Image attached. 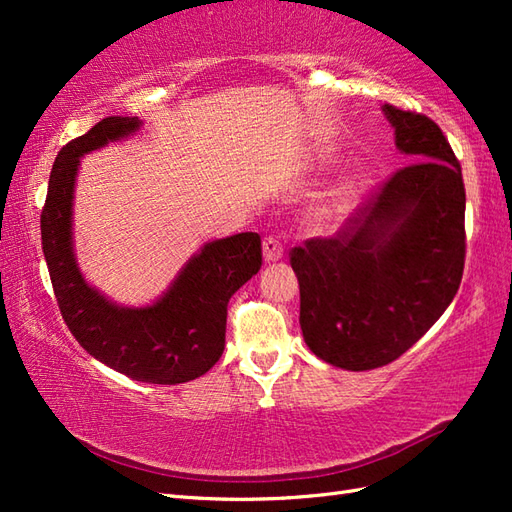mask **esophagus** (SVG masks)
I'll return each mask as SVG.
<instances>
[{
  "label": "esophagus",
  "mask_w": 512,
  "mask_h": 512,
  "mask_svg": "<svg viewBox=\"0 0 512 512\" xmlns=\"http://www.w3.org/2000/svg\"><path fill=\"white\" fill-rule=\"evenodd\" d=\"M262 250H264V262H266V264L279 262V259L284 257V246H281L279 239H277V237H273V235L264 239Z\"/></svg>",
  "instance_id": "34e87169"
}]
</instances>
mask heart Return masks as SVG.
Instances as JSON below:
<instances>
[{"label": "heart", "mask_w": 512, "mask_h": 512, "mask_svg": "<svg viewBox=\"0 0 512 512\" xmlns=\"http://www.w3.org/2000/svg\"><path fill=\"white\" fill-rule=\"evenodd\" d=\"M363 200L361 184H345L332 191L328 198H323L319 204H314L308 213V228L312 233H332L343 226L350 215L356 211V206Z\"/></svg>", "instance_id": "1"}]
</instances>
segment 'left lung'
I'll use <instances>...</instances> for the list:
<instances>
[{
	"instance_id": "left-lung-1",
	"label": "left lung",
	"mask_w": 512,
	"mask_h": 512,
	"mask_svg": "<svg viewBox=\"0 0 512 512\" xmlns=\"http://www.w3.org/2000/svg\"><path fill=\"white\" fill-rule=\"evenodd\" d=\"M409 160L334 239L292 250L303 339L321 361L365 372L405 354L449 308L464 270L460 162L431 118L383 105Z\"/></svg>"
}]
</instances>
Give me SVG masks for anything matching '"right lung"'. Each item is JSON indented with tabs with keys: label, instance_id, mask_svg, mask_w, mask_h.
Instances as JSON below:
<instances>
[{
	"label": "right lung",
	"instance_id": "add662e5",
	"mask_svg": "<svg viewBox=\"0 0 512 512\" xmlns=\"http://www.w3.org/2000/svg\"><path fill=\"white\" fill-rule=\"evenodd\" d=\"M140 127L138 116H107L59 151L41 213V244L63 321L83 350L138 383L178 385L220 361L228 299L262 268V239L237 233L206 242L147 306H121L88 284L72 231L81 158Z\"/></svg>",
	"mask_w": 512,
	"mask_h": 512
}]
</instances>
